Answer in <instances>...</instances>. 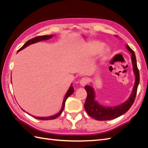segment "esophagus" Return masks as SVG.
Instances as JSON below:
<instances>
[{"mask_svg": "<svg viewBox=\"0 0 148 148\" xmlns=\"http://www.w3.org/2000/svg\"><path fill=\"white\" fill-rule=\"evenodd\" d=\"M88 79L87 78H86V77H83L82 79H81V80H80V84L81 86H85L86 84L88 83Z\"/></svg>", "mask_w": 148, "mask_h": 148, "instance_id": "obj_1", "label": "esophagus"}]
</instances>
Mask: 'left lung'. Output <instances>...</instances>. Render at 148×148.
Listing matches in <instances>:
<instances>
[{"mask_svg": "<svg viewBox=\"0 0 148 148\" xmlns=\"http://www.w3.org/2000/svg\"><path fill=\"white\" fill-rule=\"evenodd\" d=\"M127 48L132 54L131 57L133 64L134 72L136 75V82H135V85L132 95L126 102L119 106L110 107V108L99 105L95 100V92H94L92 87L90 86H86L84 87L87 92V97L84 105V109H85L88 114L97 120H111V119L118 118L127 112L134 102L140 80L139 71L137 68L136 57L134 51L128 45H127Z\"/></svg>", "mask_w": 148, "mask_h": 148, "instance_id": "left-lung-1", "label": "left lung"}]
</instances>
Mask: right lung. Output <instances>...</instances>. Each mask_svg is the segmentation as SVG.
Listing matches in <instances>:
<instances>
[{
    "mask_svg": "<svg viewBox=\"0 0 148 148\" xmlns=\"http://www.w3.org/2000/svg\"><path fill=\"white\" fill-rule=\"evenodd\" d=\"M53 35H49V36H37L36 37H34V38L32 39H30L29 40H28L27 42H25V44L21 47V48L18 49V51H20V50L24 49L25 48H26L27 46H29L30 45H31V44H33V43H35V42H39L40 41V40H47V39H49L51 38V37H52ZM74 93V88L72 86H71L70 88L69 89L68 92H67V93H66V95L64 97V102H63V104H62V109L61 111H60L58 114H56L54 116H49V117H36V116H33V117L34 118L36 119H41V120H50V119H54L55 118H56L57 117H58V116L62 114V112L63 111V110H64V107H65V102L66 101V100H67V99L68 98V97L69 96H71L72 93Z\"/></svg>",
    "mask_w": 148,
    "mask_h": 148,
    "instance_id": "1",
    "label": "right lung"
}]
</instances>
